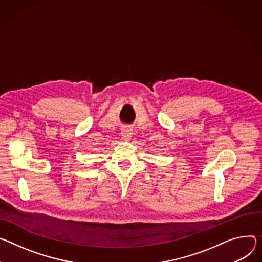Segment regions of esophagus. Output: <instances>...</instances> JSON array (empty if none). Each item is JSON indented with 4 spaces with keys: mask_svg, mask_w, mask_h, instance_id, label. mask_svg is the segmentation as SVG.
Masks as SVG:
<instances>
[{
    "mask_svg": "<svg viewBox=\"0 0 262 262\" xmlns=\"http://www.w3.org/2000/svg\"><path fill=\"white\" fill-rule=\"evenodd\" d=\"M132 129L130 128H128V127H125V128H123L122 129V133H121V135H122V138H124V139H130V137H132Z\"/></svg>",
    "mask_w": 262,
    "mask_h": 262,
    "instance_id": "34e87169",
    "label": "esophagus"
}]
</instances>
